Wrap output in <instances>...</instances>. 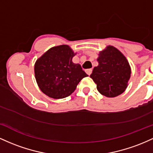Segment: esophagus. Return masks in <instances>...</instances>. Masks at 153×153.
I'll list each match as a JSON object with an SVG mask.
<instances>
[{
	"mask_svg": "<svg viewBox=\"0 0 153 153\" xmlns=\"http://www.w3.org/2000/svg\"><path fill=\"white\" fill-rule=\"evenodd\" d=\"M85 71H86V73L87 74H88V75H90L91 74H92V68H88V69H86V70H85Z\"/></svg>",
	"mask_w": 153,
	"mask_h": 153,
	"instance_id": "esophagus-1",
	"label": "esophagus"
}]
</instances>
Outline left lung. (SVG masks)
<instances>
[{"label": "left lung", "mask_w": 153, "mask_h": 153, "mask_svg": "<svg viewBox=\"0 0 153 153\" xmlns=\"http://www.w3.org/2000/svg\"><path fill=\"white\" fill-rule=\"evenodd\" d=\"M98 66L93 68L91 78L97 85L98 92L108 97L121 95L127 87L131 68L126 57L114 46L100 51Z\"/></svg>", "instance_id": "left-lung-1"}]
</instances>
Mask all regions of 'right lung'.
<instances>
[{
	"instance_id": "1",
	"label": "right lung",
	"mask_w": 153,
	"mask_h": 153,
	"mask_svg": "<svg viewBox=\"0 0 153 153\" xmlns=\"http://www.w3.org/2000/svg\"><path fill=\"white\" fill-rule=\"evenodd\" d=\"M76 53L67 45L51 48L35 64L36 81L41 91L50 97L61 99L74 92L88 75L79 63L72 62Z\"/></svg>"
}]
</instances>
